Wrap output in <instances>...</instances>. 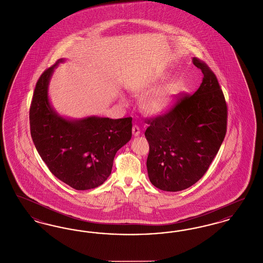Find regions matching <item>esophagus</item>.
<instances>
[{
  "label": "esophagus",
  "mask_w": 263,
  "mask_h": 263,
  "mask_svg": "<svg viewBox=\"0 0 263 263\" xmlns=\"http://www.w3.org/2000/svg\"><path fill=\"white\" fill-rule=\"evenodd\" d=\"M132 132H133V135L135 137H137L140 135V128L137 125H134L132 127Z\"/></svg>",
  "instance_id": "obj_1"
}]
</instances>
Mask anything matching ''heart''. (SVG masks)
I'll return each mask as SVG.
<instances>
[{
  "label": "heart",
  "instance_id": "heart-1",
  "mask_svg": "<svg viewBox=\"0 0 263 263\" xmlns=\"http://www.w3.org/2000/svg\"><path fill=\"white\" fill-rule=\"evenodd\" d=\"M158 87L157 78H146L132 87V91L138 97H144ZM149 95V94H148ZM175 89L172 86L155 90L143 100V108L150 114H162L166 112L175 100ZM124 100V99H122Z\"/></svg>",
  "mask_w": 263,
  "mask_h": 263
}]
</instances>
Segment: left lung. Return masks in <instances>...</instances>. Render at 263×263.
I'll use <instances>...</instances> for the list:
<instances>
[{
    "instance_id": "1",
    "label": "left lung",
    "mask_w": 263,
    "mask_h": 263,
    "mask_svg": "<svg viewBox=\"0 0 263 263\" xmlns=\"http://www.w3.org/2000/svg\"><path fill=\"white\" fill-rule=\"evenodd\" d=\"M192 62L203 74L199 88L180 98L167 112L147 120L148 175L154 186L164 191H180L196 183L227 132L228 108L217 77L199 59Z\"/></svg>"
}]
</instances>
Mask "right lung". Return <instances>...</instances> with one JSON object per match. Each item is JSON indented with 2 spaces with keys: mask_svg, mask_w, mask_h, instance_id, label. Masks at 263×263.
<instances>
[{
  "mask_svg": "<svg viewBox=\"0 0 263 263\" xmlns=\"http://www.w3.org/2000/svg\"><path fill=\"white\" fill-rule=\"evenodd\" d=\"M59 59L38 79L29 109L30 134L49 171L76 190L101 185L111 174L115 154L132 136V118L88 116L67 119L56 112L48 86Z\"/></svg>",
  "mask_w": 263,
  "mask_h": 263,
  "instance_id": "right-lung-1",
  "label": "right lung"
}]
</instances>
